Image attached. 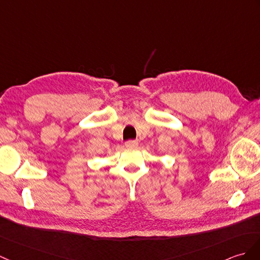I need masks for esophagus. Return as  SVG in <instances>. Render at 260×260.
Returning a JSON list of instances; mask_svg holds the SVG:
<instances>
[{
    "mask_svg": "<svg viewBox=\"0 0 260 260\" xmlns=\"http://www.w3.org/2000/svg\"><path fill=\"white\" fill-rule=\"evenodd\" d=\"M137 145H138V142H137V141H132V140H129V141H126V142H125V146L128 147V148L137 147Z\"/></svg>",
    "mask_w": 260,
    "mask_h": 260,
    "instance_id": "obj_1",
    "label": "esophagus"
}]
</instances>
